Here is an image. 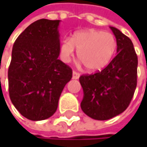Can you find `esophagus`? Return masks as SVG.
Masks as SVG:
<instances>
[{
	"label": "esophagus",
	"instance_id": "esophagus-1",
	"mask_svg": "<svg viewBox=\"0 0 147 147\" xmlns=\"http://www.w3.org/2000/svg\"><path fill=\"white\" fill-rule=\"evenodd\" d=\"M79 77H80V74L73 71V72H72V78L73 79H78Z\"/></svg>",
	"mask_w": 147,
	"mask_h": 147
}]
</instances>
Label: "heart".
Here are the masks:
<instances>
[{
    "label": "heart",
    "instance_id": "obj_1",
    "mask_svg": "<svg viewBox=\"0 0 147 147\" xmlns=\"http://www.w3.org/2000/svg\"><path fill=\"white\" fill-rule=\"evenodd\" d=\"M77 50L78 59L87 71H100L111 61L116 49L117 40L108 32L88 29L77 31L70 38H65L60 44V56L63 61L69 63Z\"/></svg>",
    "mask_w": 147,
    "mask_h": 147
}]
</instances>
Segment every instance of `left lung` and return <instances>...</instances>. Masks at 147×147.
Segmentation results:
<instances>
[{
  "label": "left lung",
  "instance_id": "8db88e82",
  "mask_svg": "<svg viewBox=\"0 0 147 147\" xmlns=\"http://www.w3.org/2000/svg\"><path fill=\"white\" fill-rule=\"evenodd\" d=\"M117 39V55L101 71L82 75V111L95 120H108L123 112L131 102L137 85L138 58L132 41L110 27Z\"/></svg>",
  "mask_w": 147,
  "mask_h": 147
}]
</instances>
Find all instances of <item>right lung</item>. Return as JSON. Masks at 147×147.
I'll use <instances>...</instances> for the list:
<instances>
[{"mask_svg":"<svg viewBox=\"0 0 147 147\" xmlns=\"http://www.w3.org/2000/svg\"><path fill=\"white\" fill-rule=\"evenodd\" d=\"M59 20L42 18L30 24L16 39L8 68V91L19 113L32 121L54 114L70 66L58 59Z\"/></svg>","mask_w":147,"mask_h":147,"instance_id":"obj_1","label":"right lung"}]
</instances>
